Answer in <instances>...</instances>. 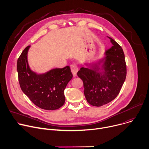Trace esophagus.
<instances>
[{
    "mask_svg": "<svg viewBox=\"0 0 149 149\" xmlns=\"http://www.w3.org/2000/svg\"><path fill=\"white\" fill-rule=\"evenodd\" d=\"M70 68H71V72L73 74V76L74 77H75L76 75H77V73L78 71V68L77 67V66L75 64H72L70 66Z\"/></svg>",
    "mask_w": 149,
    "mask_h": 149,
    "instance_id": "esophagus-1",
    "label": "esophagus"
}]
</instances>
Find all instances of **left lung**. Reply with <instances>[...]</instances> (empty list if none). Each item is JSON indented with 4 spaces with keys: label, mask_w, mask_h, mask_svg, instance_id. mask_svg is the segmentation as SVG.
<instances>
[{
    "label": "left lung",
    "mask_w": 149,
    "mask_h": 149,
    "mask_svg": "<svg viewBox=\"0 0 149 149\" xmlns=\"http://www.w3.org/2000/svg\"><path fill=\"white\" fill-rule=\"evenodd\" d=\"M113 46L105 52V57L91 68H81L77 75L83 81L84 95L91 105L100 107L108 104L118 95L127 74L123 50L113 39L107 36ZM103 63L102 68L99 65ZM100 70L103 72H98Z\"/></svg>",
    "instance_id": "8db88e82"
}]
</instances>
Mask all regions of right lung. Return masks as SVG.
I'll list each match as a JSON object with an SVG mask.
<instances>
[{
	"instance_id": "add662e5",
	"label": "right lung",
	"mask_w": 149,
	"mask_h": 149,
	"mask_svg": "<svg viewBox=\"0 0 149 149\" xmlns=\"http://www.w3.org/2000/svg\"><path fill=\"white\" fill-rule=\"evenodd\" d=\"M25 48L17 61L18 79L21 90L38 107L47 110L59 109L64 104V90L72 78L69 66L55 68L45 74H36L29 68Z\"/></svg>"
}]
</instances>
